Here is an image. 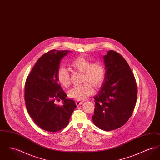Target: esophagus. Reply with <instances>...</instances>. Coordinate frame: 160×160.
<instances>
[{
    "label": "esophagus",
    "mask_w": 160,
    "mask_h": 160,
    "mask_svg": "<svg viewBox=\"0 0 160 160\" xmlns=\"http://www.w3.org/2000/svg\"><path fill=\"white\" fill-rule=\"evenodd\" d=\"M76 105L77 106H78L82 104H83V102H82V101H77L76 102Z\"/></svg>",
    "instance_id": "1"
}]
</instances>
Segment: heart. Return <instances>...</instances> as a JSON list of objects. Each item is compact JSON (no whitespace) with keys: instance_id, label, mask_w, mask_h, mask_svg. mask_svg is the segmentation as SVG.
Returning a JSON list of instances; mask_svg holds the SVG:
<instances>
[{"instance_id":"b5f03b06","label":"heart","mask_w":160,"mask_h":160,"mask_svg":"<svg viewBox=\"0 0 160 160\" xmlns=\"http://www.w3.org/2000/svg\"><path fill=\"white\" fill-rule=\"evenodd\" d=\"M71 66L77 70L83 72V81L87 82L72 88L69 91V96L78 101L84 100L93 93L92 83L95 87H99L103 83L106 73L105 65L99 61L91 63L90 59L86 56L80 55L72 61ZM57 76L62 86L67 87L70 84V76L68 70L66 68L61 67L59 69Z\"/></svg>"}]
</instances>
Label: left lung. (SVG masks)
Masks as SVG:
<instances>
[{
  "label": "left lung",
  "mask_w": 160,
  "mask_h": 160,
  "mask_svg": "<svg viewBox=\"0 0 160 160\" xmlns=\"http://www.w3.org/2000/svg\"><path fill=\"white\" fill-rule=\"evenodd\" d=\"M106 77L94 97L93 123L100 129H118L127 122L137 100V84L129 65L113 50L103 56Z\"/></svg>",
  "instance_id": "1"
}]
</instances>
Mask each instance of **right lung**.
Masks as SVG:
<instances>
[{
  "label": "right lung",
  "instance_id": "right-lung-1",
  "mask_svg": "<svg viewBox=\"0 0 160 160\" xmlns=\"http://www.w3.org/2000/svg\"><path fill=\"white\" fill-rule=\"evenodd\" d=\"M71 52L52 50L42 56L28 77L24 89L27 110L34 122L47 131L56 132L68 124L76 104L67 98L58 80V71L62 59ZM62 99V107L55 104Z\"/></svg>",
  "mask_w": 160,
  "mask_h": 160
}]
</instances>
